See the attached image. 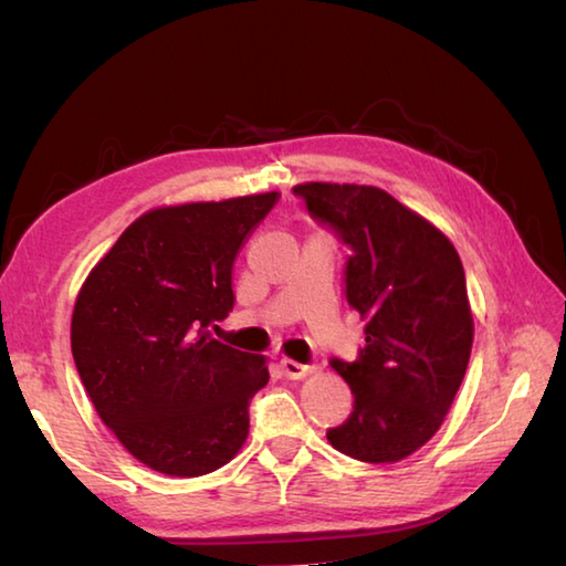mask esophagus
<instances>
[{"instance_id":"esophagus-1","label":"esophagus","mask_w":566,"mask_h":566,"mask_svg":"<svg viewBox=\"0 0 566 566\" xmlns=\"http://www.w3.org/2000/svg\"><path fill=\"white\" fill-rule=\"evenodd\" d=\"M280 367L284 371V377H290V379H302V377H306L312 371L310 364H300V361H294V359H282Z\"/></svg>"}]
</instances>
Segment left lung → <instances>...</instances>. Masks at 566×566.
I'll return each instance as SVG.
<instances>
[{
	"label": "left lung",
	"instance_id": "8db88e82",
	"mask_svg": "<svg viewBox=\"0 0 566 566\" xmlns=\"http://www.w3.org/2000/svg\"><path fill=\"white\" fill-rule=\"evenodd\" d=\"M292 191L349 247L344 296L367 319L359 357L329 359L354 407L327 439L359 462H399L437 434L464 379L474 322L462 260L437 227L377 187L310 181Z\"/></svg>",
	"mask_w": 566,
	"mask_h": 566
}]
</instances>
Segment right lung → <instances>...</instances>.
<instances>
[{
  "label": "right lung",
  "mask_w": 566,
  "mask_h": 566,
  "mask_svg": "<svg viewBox=\"0 0 566 566\" xmlns=\"http://www.w3.org/2000/svg\"><path fill=\"white\" fill-rule=\"evenodd\" d=\"M276 191L151 209L124 229L76 296L72 354L94 409L161 474L224 467L249 432L264 357L209 334L234 306L232 270Z\"/></svg>",
  "instance_id": "obj_1"
}]
</instances>
